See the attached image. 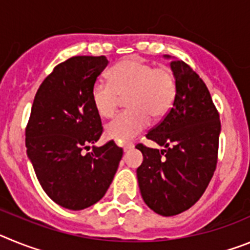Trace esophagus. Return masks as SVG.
<instances>
[{
    "label": "esophagus",
    "mask_w": 250,
    "mask_h": 250,
    "mask_svg": "<svg viewBox=\"0 0 250 250\" xmlns=\"http://www.w3.org/2000/svg\"><path fill=\"white\" fill-rule=\"evenodd\" d=\"M134 146H135V145H134V143H125V144H124V150H130V149H132Z\"/></svg>",
    "instance_id": "obj_1"
}]
</instances>
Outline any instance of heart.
<instances>
[{
  "mask_svg": "<svg viewBox=\"0 0 250 250\" xmlns=\"http://www.w3.org/2000/svg\"><path fill=\"white\" fill-rule=\"evenodd\" d=\"M178 85L167 68H156L140 57L123 60L109 70V83L96 81L91 87V103L103 118L112 116L120 96H126L129 110L116 115L106 125V136L127 141L149 125L150 116L164 118L173 107Z\"/></svg>",
  "mask_w": 250,
  "mask_h": 250,
  "instance_id": "obj_1",
  "label": "heart"
}]
</instances>
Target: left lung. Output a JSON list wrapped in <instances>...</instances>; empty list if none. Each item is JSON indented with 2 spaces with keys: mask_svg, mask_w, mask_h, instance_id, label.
Wrapping results in <instances>:
<instances>
[{
  "mask_svg": "<svg viewBox=\"0 0 250 250\" xmlns=\"http://www.w3.org/2000/svg\"><path fill=\"white\" fill-rule=\"evenodd\" d=\"M170 67L178 85L176 99L146 134L165 149L136 145L144 158L136 170L141 196L163 216L188 210L204 194L216 167L220 134L219 112L204 81L182 60H173Z\"/></svg>",
  "mask_w": 250,
  "mask_h": 250,
  "instance_id": "8db88e82",
  "label": "left lung"
}]
</instances>
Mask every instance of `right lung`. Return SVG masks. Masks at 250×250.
I'll return each instance as SVG.
<instances>
[{"label": "right lung", "mask_w": 250, "mask_h": 250, "mask_svg": "<svg viewBox=\"0 0 250 250\" xmlns=\"http://www.w3.org/2000/svg\"><path fill=\"white\" fill-rule=\"evenodd\" d=\"M107 63L105 56H74L59 63L40 85L26 126L27 155L40 184L70 210L98 203L123 158L112 140L85 154L103 134L91 87Z\"/></svg>", "instance_id": "add662e5"}]
</instances>
